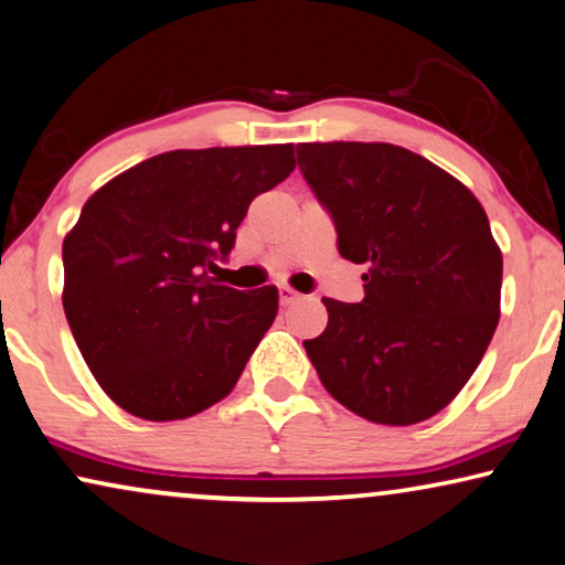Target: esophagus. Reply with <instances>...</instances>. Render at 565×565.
Returning <instances> with one entry per match:
<instances>
[{"mask_svg":"<svg viewBox=\"0 0 565 565\" xmlns=\"http://www.w3.org/2000/svg\"><path fill=\"white\" fill-rule=\"evenodd\" d=\"M299 297H301V294L294 291L291 286H279V305L281 307L294 305V301H299Z\"/></svg>","mask_w":565,"mask_h":565,"instance_id":"esophagus-1","label":"esophagus"}]
</instances>
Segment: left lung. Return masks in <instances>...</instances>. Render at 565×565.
Masks as SVG:
<instances>
[{
	"label": "left lung",
	"instance_id": "obj_1",
	"mask_svg": "<svg viewBox=\"0 0 565 565\" xmlns=\"http://www.w3.org/2000/svg\"><path fill=\"white\" fill-rule=\"evenodd\" d=\"M297 163L330 212L340 256L365 264V297L322 299L305 340L322 386L379 425H415L452 402L494 335L502 250L479 200L388 142H301Z\"/></svg>",
	"mask_w": 565,
	"mask_h": 565
}]
</instances>
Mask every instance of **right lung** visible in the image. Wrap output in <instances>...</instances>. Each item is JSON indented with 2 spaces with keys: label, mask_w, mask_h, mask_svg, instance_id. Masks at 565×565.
I'll use <instances>...</instances> for the list:
<instances>
[{
  "label": "right lung",
  "mask_w": 565,
  "mask_h": 565,
  "mask_svg": "<svg viewBox=\"0 0 565 565\" xmlns=\"http://www.w3.org/2000/svg\"><path fill=\"white\" fill-rule=\"evenodd\" d=\"M294 146L171 150L109 181L63 241V312L94 379L135 417L169 423L233 392L279 312L276 286L212 279Z\"/></svg>",
  "instance_id": "right-lung-1"
}]
</instances>
